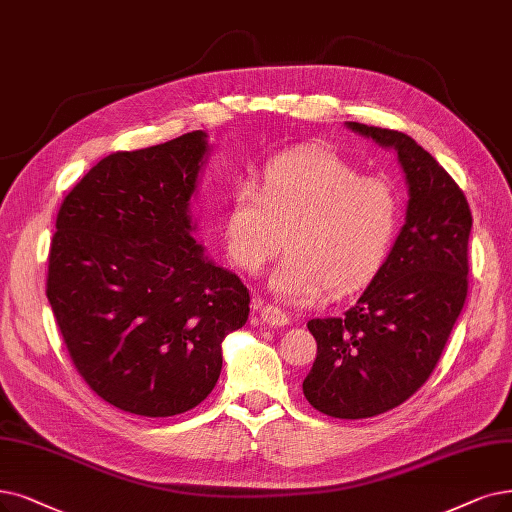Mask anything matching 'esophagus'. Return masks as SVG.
Returning a JSON list of instances; mask_svg holds the SVG:
<instances>
[{
    "instance_id": "34e87169",
    "label": "esophagus",
    "mask_w": 512,
    "mask_h": 512,
    "mask_svg": "<svg viewBox=\"0 0 512 512\" xmlns=\"http://www.w3.org/2000/svg\"><path fill=\"white\" fill-rule=\"evenodd\" d=\"M254 311L262 317L264 323L269 325H275V327H281V325H290V315L281 311L279 306H273V304H267L264 300L256 298L254 300Z\"/></svg>"
}]
</instances>
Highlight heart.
Returning <instances> with one entry per match:
<instances>
[{
    "instance_id": "obj_1",
    "label": "heart",
    "mask_w": 512,
    "mask_h": 512,
    "mask_svg": "<svg viewBox=\"0 0 512 512\" xmlns=\"http://www.w3.org/2000/svg\"><path fill=\"white\" fill-rule=\"evenodd\" d=\"M401 218L391 180L327 149L273 157L260 185L241 180L222 216V243L237 269L260 273L285 243L290 252L271 275L273 292L311 302L325 285L353 290L386 260Z\"/></svg>"
}]
</instances>
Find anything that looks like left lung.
<instances>
[{
    "label": "left lung",
    "instance_id": "1",
    "mask_svg": "<svg viewBox=\"0 0 512 512\" xmlns=\"http://www.w3.org/2000/svg\"><path fill=\"white\" fill-rule=\"evenodd\" d=\"M349 128L393 147L410 185L403 229L361 298L342 317L306 323L317 340L306 401L359 420L393 410L433 374L466 300L473 214L458 182L414 138L357 121Z\"/></svg>",
    "mask_w": 512,
    "mask_h": 512
}]
</instances>
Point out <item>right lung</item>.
Returning <instances> with one entry per match:
<instances>
[{"instance_id": "1", "label": "right lung", "mask_w": 512, "mask_h": 512, "mask_svg": "<svg viewBox=\"0 0 512 512\" xmlns=\"http://www.w3.org/2000/svg\"><path fill=\"white\" fill-rule=\"evenodd\" d=\"M206 134L100 159L60 203L46 296L69 357L117 410L168 418L206 399L250 290L193 239Z\"/></svg>"}]
</instances>
